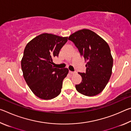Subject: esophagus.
<instances>
[{"instance_id":"obj_1","label":"esophagus","mask_w":131,"mask_h":131,"mask_svg":"<svg viewBox=\"0 0 131 131\" xmlns=\"http://www.w3.org/2000/svg\"><path fill=\"white\" fill-rule=\"evenodd\" d=\"M69 73L72 74H74L76 73V72H72V71H69Z\"/></svg>"}]
</instances>
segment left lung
Here are the masks:
<instances>
[{
	"instance_id": "obj_1",
	"label": "left lung",
	"mask_w": 131,
	"mask_h": 131,
	"mask_svg": "<svg viewBox=\"0 0 131 131\" xmlns=\"http://www.w3.org/2000/svg\"><path fill=\"white\" fill-rule=\"evenodd\" d=\"M87 62L85 73H79L82 77L76 85L79 93L95 96L105 88L112 75L113 59L108 44L99 35L89 29L80 30L69 37Z\"/></svg>"
}]
</instances>
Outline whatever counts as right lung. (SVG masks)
I'll use <instances>...</instances> for the list:
<instances>
[{
    "label": "right lung",
    "instance_id": "add662e5",
    "mask_svg": "<svg viewBox=\"0 0 131 131\" xmlns=\"http://www.w3.org/2000/svg\"><path fill=\"white\" fill-rule=\"evenodd\" d=\"M67 41V37L43 34L26 44L21 61L22 70L29 87L39 98L51 99L61 92L69 70L54 68L52 59L58 57Z\"/></svg>",
    "mask_w": 131,
    "mask_h": 131
}]
</instances>
